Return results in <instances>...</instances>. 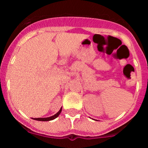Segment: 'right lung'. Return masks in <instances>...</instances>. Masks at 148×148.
I'll return each mask as SVG.
<instances>
[{"label": "right lung", "mask_w": 148, "mask_h": 148, "mask_svg": "<svg viewBox=\"0 0 148 148\" xmlns=\"http://www.w3.org/2000/svg\"><path fill=\"white\" fill-rule=\"evenodd\" d=\"M61 109L59 111H58V113H56V114H55L54 116H50V117H47V118H35V119H34L37 120V121H50V120H53L54 119L57 118V117L59 116L60 113H61Z\"/></svg>", "instance_id": "1"}]
</instances>
